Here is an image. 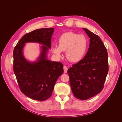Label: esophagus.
I'll list each match as a JSON object with an SVG mask.
<instances>
[{
  "label": "esophagus",
  "instance_id": "obj_1",
  "mask_svg": "<svg viewBox=\"0 0 122 122\" xmlns=\"http://www.w3.org/2000/svg\"><path fill=\"white\" fill-rule=\"evenodd\" d=\"M68 71V68L66 67V66H64V73H67Z\"/></svg>",
  "mask_w": 122,
  "mask_h": 122
}]
</instances>
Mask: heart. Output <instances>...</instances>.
Listing matches in <instances>:
<instances>
[{
  "instance_id": "b5f03b06",
  "label": "heart",
  "mask_w": 122,
  "mask_h": 122,
  "mask_svg": "<svg viewBox=\"0 0 122 122\" xmlns=\"http://www.w3.org/2000/svg\"><path fill=\"white\" fill-rule=\"evenodd\" d=\"M58 46H53L52 52L58 57L61 56L62 51H66V56L72 62L80 61L87 51L88 41L83 35L69 31L64 33L58 39Z\"/></svg>"
}]
</instances>
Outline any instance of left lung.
<instances>
[{"instance_id":"8db88e82","label":"left lung","mask_w":122,"mask_h":122,"mask_svg":"<svg viewBox=\"0 0 122 122\" xmlns=\"http://www.w3.org/2000/svg\"><path fill=\"white\" fill-rule=\"evenodd\" d=\"M90 39L87 52L82 60L68 70L74 96L86 100L100 93L108 72L107 51L99 36L82 28Z\"/></svg>"}]
</instances>
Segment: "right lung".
<instances>
[{
  "label": "right lung",
  "instance_id": "add662e5",
  "mask_svg": "<svg viewBox=\"0 0 122 122\" xmlns=\"http://www.w3.org/2000/svg\"><path fill=\"white\" fill-rule=\"evenodd\" d=\"M54 29L44 28L27 33L14 49L13 69L20 89L25 96L36 100L49 98L57 79L64 72L62 63L51 61L47 57ZM27 42L42 45L39 56L35 61H29L24 56L23 49Z\"/></svg>",
  "mask_w": 122,
  "mask_h": 122
}]
</instances>
